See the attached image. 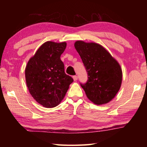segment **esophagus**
<instances>
[{"label": "esophagus", "mask_w": 147, "mask_h": 147, "mask_svg": "<svg viewBox=\"0 0 147 147\" xmlns=\"http://www.w3.org/2000/svg\"><path fill=\"white\" fill-rule=\"evenodd\" d=\"M73 80L74 81H76L77 80H78V76H73Z\"/></svg>", "instance_id": "obj_1"}]
</instances>
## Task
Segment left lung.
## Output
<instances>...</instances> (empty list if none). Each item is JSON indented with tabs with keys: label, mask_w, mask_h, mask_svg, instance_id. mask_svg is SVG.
<instances>
[{
	"label": "left lung",
	"mask_w": 147,
	"mask_h": 147,
	"mask_svg": "<svg viewBox=\"0 0 147 147\" xmlns=\"http://www.w3.org/2000/svg\"><path fill=\"white\" fill-rule=\"evenodd\" d=\"M74 47L88 72V81L80 84L87 97L96 105L109 102L121 88V65L100 44L76 41Z\"/></svg>",
	"instance_id": "obj_1"
}]
</instances>
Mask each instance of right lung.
<instances>
[{
    "label": "right lung",
    "instance_id": "right-lung-1",
    "mask_svg": "<svg viewBox=\"0 0 147 147\" xmlns=\"http://www.w3.org/2000/svg\"><path fill=\"white\" fill-rule=\"evenodd\" d=\"M66 42L47 41L30 58L25 68L27 88L32 97L45 108H54L65 96L73 82L65 73L61 54Z\"/></svg>",
    "mask_w": 147,
    "mask_h": 147
}]
</instances>
